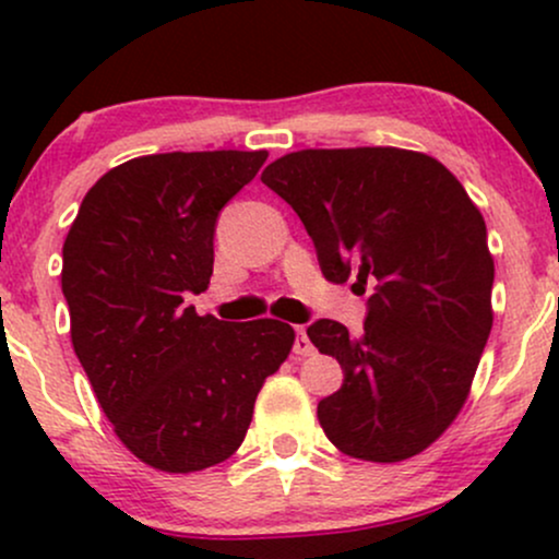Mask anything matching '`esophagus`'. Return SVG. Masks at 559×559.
<instances>
[{
    "label": "esophagus",
    "instance_id": "34e87169",
    "mask_svg": "<svg viewBox=\"0 0 559 559\" xmlns=\"http://www.w3.org/2000/svg\"><path fill=\"white\" fill-rule=\"evenodd\" d=\"M312 352H316V346H312L310 336H307L305 325H299V329H297V338H294V355H299V357H310Z\"/></svg>",
    "mask_w": 559,
    "mask_h": 559
}]
</instances>
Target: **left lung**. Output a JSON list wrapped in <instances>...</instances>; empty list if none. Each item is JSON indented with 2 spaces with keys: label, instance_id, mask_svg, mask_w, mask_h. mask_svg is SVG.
I'll list each match as a JSON object with an SVG mask.
<instances>
[{
  "label": "left lung",
  "instance_id": "left-lung-1",
  "mask_svg": "<svg viewBox=\"0 0 559 559\" xmlns=\"http://www.w3.org/2000/svg\"><path fill=\"white\" fill-rule=\"evenodd\" d=\"M262 183L305 223L325 278L373 286L360 336L325 318L307 329L344 370L318 404L325 436L370 463L415 457L463 409L491 333L478 207L439 159L396 146L292 152Z\"/></svg>",
  "mask_w": 559,
  "mask_h": 559
}]
</instances>
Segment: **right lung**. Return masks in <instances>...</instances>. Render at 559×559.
Listing matches in <instances>:
<instances>
[{
	"mask_svg": "<svg viewBox=\"0 0 559 559\" xmlns=\"http://www.w3.org/2000/svg\"><path fill=\"white\" fill-rule=\"evenodd\" d=\"M267 152H168L128 159L83 197L62 247L70 338L115 433L141 463L194 473L228 460L294 329L226 323L183 307L215 260L221 210Z\"/></svg>",
	"mask_w": 559,
	"mask_h": 559,
	"instance_id": "obj_1",
	"label": "right lung"
}]
</instances>
